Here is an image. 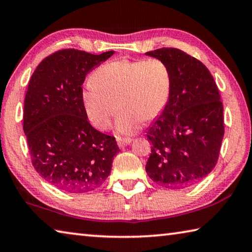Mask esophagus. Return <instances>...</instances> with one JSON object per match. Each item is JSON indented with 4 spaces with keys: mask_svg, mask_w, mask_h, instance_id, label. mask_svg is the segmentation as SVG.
<instances>
[{
    "mask_svg": "<svg viewBox=\"0 0 252 252\" xmlns=\"http://www.w3.org/2000/svg\"><path fill=\"white\" fill-rule=\"evenodd\" d=\"M131 141H132V139H130V138H125V139L118 138V146L120 148H125L127 146V144H130Z\"/></svg>",
    "mask_w": 252,
    "mask_h": 252,
    "instance_id": "1",
    "label": "esophagus"
}]
</instances>
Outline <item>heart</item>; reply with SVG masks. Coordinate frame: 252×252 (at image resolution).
Returning <instances> with one entry per match:
<instances>
[{"mask_svg": "<svg viewBox=\"0 0 252 252\" xmlns=\"http://www.w3.org/2000/svg\"><path fill=\"white\" fill-rule=\"evenodd\" d=\"M171 88L169 67L159 59L114 60L93 72L82 103L89 120L101 131L109 129L119 105L117 133L131 135L142 121L150 122L163 112Z\"/></svg>", "mask_w": 252, "mask_h": 252, "instance_id": "b5f03b06", "label": "heart"}]
</instances>
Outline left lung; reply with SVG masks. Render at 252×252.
<instances>
[{
	"label": "left lung",
	"instance_id": "8db88e82",
	"mask_svg": "<svg viewBox=\"0 0 252 252\" xmlns=\"http://www.w3.org/2000/svg\"><path fill=\"white\" fill-rule=\"evenodd\" d=\"M168 65L171 95L147 132L151 143L146 171L161 187L181 189L207 177L219 159L223 105L208 67L174 48L147 52Z\"/></svg>",
	"mask_w": 252,
	"mask_h": 252
}]
</instances>
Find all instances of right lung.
I'll return each instance as SVG.
<instances>
[{
    "mask_svg": "<svg viewBox=\"0 0 252 252\" xmlns=\"http://www.w3.org/2000/svg\"><path fill=\"white\" fill-rule=\"evenodd\" d=\"M113 53L59 50L46 57L30 79L23 130L32 164L45 181L66 192L99 188L120 151L114 136L90 125L82 103L85 75Z\"/></svg>",
    "mask_w": 252,
    "mask_h": 252,
    "instance_id": "add662e5",
    "label": "right lung"
}]
</instances>
